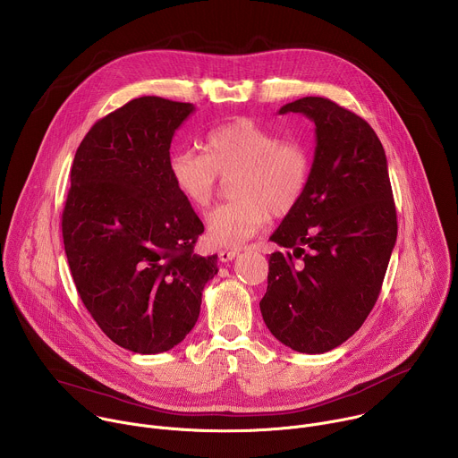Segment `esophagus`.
Returning <instances> with one entry per match:
<instances>
[{"instance_id": "obj_1", "label": "esophagus", "mask_w": 458, "mask_h": 458, "mask_svg": "<svg viewBox=\"0 0 458 458\" xmlns=\"http://www.w3.org/2000/svg\"><path fill=\"white\" fill-rule=\"evenodd\" d=\"M237 255H239L237 248H226V250L219 251V260L221 263H230V260H233Z\"/></svg>"}]
</instances>
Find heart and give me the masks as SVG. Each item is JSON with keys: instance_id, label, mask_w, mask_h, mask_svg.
I'll use <instances>...</instances> for the list:
<instances>
[{"instance_id": "obj_1", "label": "heart", "mask_w": 458, "mask_h": 458, "mask_svg": "<svg viewBox=\"0 0 458 458\" xmlns=\"http://www.w3.org/2000/svg\"><path fill=\"white\" fill-rule=\"evenodd\" d=\"M311 152L306 143L283 140L276 130L251 119H235L210 130L205 152L179 150L168 168L182 198L208 208L223 179H232V203L207 217V239L214 246L237 248L263 230L270 216L284 217L302 201L310 175Z\"/></svg>"}]
</instances>
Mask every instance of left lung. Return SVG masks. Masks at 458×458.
<instances>
[{
	"mask_svg": "<svg viewBox=\"0 0 458 458\" xmlns=\"http://www.w3.org/2000/svg\"><path fill=\"white\" fill-rule=\"evenodd\" d=\"M315 123L306 193L270 241L260 313L272 335L301 353L341 346L377 302L397 241L387 161L373 128L326 98H301L279 114Z\"/></svg>",
	"mask_w": 458,
	"mask_h": 458,
	"instance_id": "8db88e82",
	"label": "left lung"
}]
</instances>
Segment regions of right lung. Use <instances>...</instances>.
<instances>
[{
	"mask_svg": "<svg viewBox=\"0 0 458 458\" xmlns=\"http://www.w3.org/2000/svg\"><path fill=\"white\" fill-rule=\"evenodd\" d=\"M191 103L143 96L81 141L61 228L78 293L105 335L134 353L177 346L198 322L217 255L193 253L205 226L170 175V143Z\"/></svg>",
	"mask_w": 458,
	"mask_h": 458,
	"instance_id": "add662e5",
	"label": "right lung"
}]
</instances>
